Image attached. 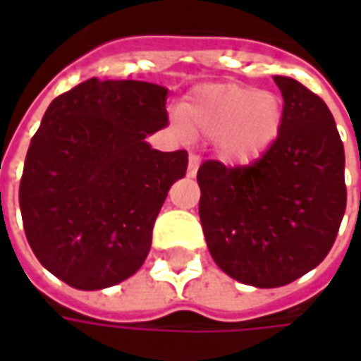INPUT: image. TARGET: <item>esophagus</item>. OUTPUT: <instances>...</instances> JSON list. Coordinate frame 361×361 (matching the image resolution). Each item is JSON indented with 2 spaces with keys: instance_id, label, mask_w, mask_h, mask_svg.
Returning <instances> with one entry per match:
<instances>
[{
  "instance_id": "34e87169",
  "label": "esophagus",
  "mask_w": 361,
  "mask_h": 361,
  "mask_svg": "<svg viewBox=\"0 0 361 361\" xmlns=\"http://www.w3.org/2000/svg\"><path fill=\"white\" fill-rule=\"evenodd\" d=\"M199 164H201V158H199V154H195V152H191L189 154V166H188V176H197V170H199Z\"/></svg>"
}]
</instances>
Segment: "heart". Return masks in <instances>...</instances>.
<instances>
[{"label": "heart", "mask_w": 361, "mask_h": 361, "mask_svg": "<svg viewBox=\"0 0 361 361\" xmlns=\"http://www.w3.org/2000/svg\"><path fill=\"white\" fill-rule=\"evenodd\" d=\"M178 129L219 139L222 157L247 162L263 154L279 135L282 106L271 92L242 85H204L178 108Z\"/></svg>", "instance_id": "heart-1"}]
</instances>
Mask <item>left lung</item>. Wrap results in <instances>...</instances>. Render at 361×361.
I'll return each mask as SVG.
<instances>
[{"instance_id":"obj_1","label":"left lung","mask_w":361,"mask_h":361,"mask_svg":"<svg viewBox=\"0 0 361 361\" xmlns=\"http://www.w3.org/2000/svg\"><path fill=\"white\" fill-rule=\"evenodd\" d=\"M282 123L250 166L207 160L197 172L199 216L214 263L238 282L276 288L326 257L346 211L344 147L315 92L274 77Z\"/></svg>"}]
</instances>
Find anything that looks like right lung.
Returning <instances> with one entry per match:
<instances>
[{
	"instance_id": "add662e5",
	"label": "right lung",
	"mask_w": 361,
	"mask_h": 361,
	"mask_svg": "<svg viewBox=\"0 0 361 361\" xmlns=\"http://www.w3.org/2000/svg\"><path fill=\"white\" fill-rule=\"evenodd\" d=\"M168 90L96 77L54 98L20 178L25 234L44 269L77 290L114 286L141 269L152 226L188 152L150 149L168 126Z\"/></svg>"
}]
</instances>
